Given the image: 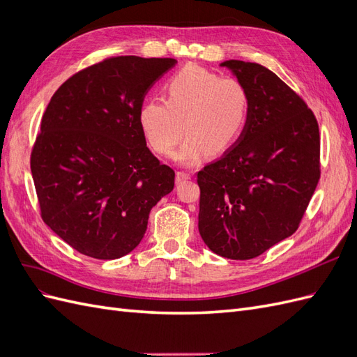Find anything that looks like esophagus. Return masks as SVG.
Listing matches in <instances>:
<instances>
[{
    "mask_svg": "<svg viewBox=\"0 0 357 357\" xmlns=\"http://www.w3.org/2000/svg\"><path fill=\"white\" fill-rule=\"evenodd\" d=\"M189 178H190V172H188V171H177V174H176L177 183L186 181V180H189Z\"/></svg>",
    "mask_w": 357,
    "mask_h": 357,
    "instance_id": "obj_1",
    "label": "esophagus"
}]
</instances>
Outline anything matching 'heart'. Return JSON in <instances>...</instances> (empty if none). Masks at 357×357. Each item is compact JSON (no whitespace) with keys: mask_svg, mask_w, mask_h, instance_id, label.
I'll list each match as a JSON object with an SVG mask.
<instances>
[{"mask_svg":"<svg viewBox=\"0 0 357 357\" xmlns=\"http://www.w3.org/2000/svg\"><path fill=\"white\" fill-rule=\"evenodd\" d=\"M250 110V93L236 77L186 66L164 83V100L147 98L139 128L158 155H169L188 134L176 160L190 165L207 150L219 155L240 138Z\"/></svg>","mask_w":357,"mask_h":357,"instance_id":"1","label":"heart"}]
</instances>
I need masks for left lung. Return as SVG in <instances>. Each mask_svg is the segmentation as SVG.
Wrapping results in <instances>:
<instances>
[{"instance_id": "1", "label": "left lung", "mask_w": 357, "mask_h": 357, "mask_svg": "<svg viewBox=\"0 0 357 357\" xmlns=\"http://www.w3.org/2000/svg\"><path fill=\"white\" fill-rule=\"evenodd\" d=\"M250 93L238 142L197 174L198 228L215 255L247 261L299 228L320 180L317 119L261 63L226 61Z\"/></svg>"}]
</instances>
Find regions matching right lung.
<instances>
[{
	"label": "right lung",
	"instance_id": "1",
	"mask_svg": "<svg viewBox=\"0 0 357 357\" xmlns=\"http://www.w3.org/2000/svg\"><path fill=\"white\" fill-rule=\"evenodd\" d=\"M172 58L112 56L53 93L31 152L41 219L74 250L117 259L143 240L176 172L146 144L138 112Z\"/></svg>",
	"mask_w": 357,
	"mask_h": 357
}]
</instances>
